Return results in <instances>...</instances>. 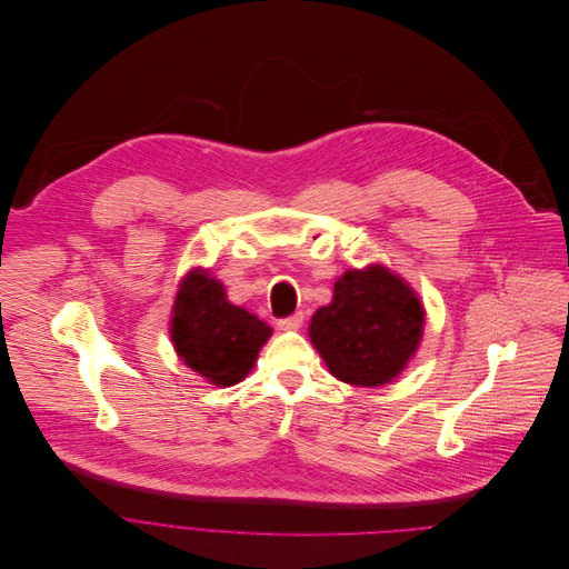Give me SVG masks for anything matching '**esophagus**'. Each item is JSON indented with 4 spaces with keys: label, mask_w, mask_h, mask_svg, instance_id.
Masks as SVG:
<instances>
[{
    "label": "esophagus",
    "mask_w": 569,
    "mask_h": 569,
    "mask_svg": "<svg viewBox=\"0 0 569 569\" xmlns=\"http://www.w3.org/2000/svg\"><path fill=\"white\" fill-rule=\"evenodd\" d=\"M302 320H305V313H302V311H296V313H291V316H287V318H280V320H278V327H280V329H300V327H302Z\"/></svg>",
    "instance_id": "1"
}]
</instances>
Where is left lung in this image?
Returning a JSON list of instances; mask_svg holds the SVG:
<instances>
[{"instance_id":"obj_1","label":"left lung","mask_w":569,"mask_h":569,"mask_svg":"<svg viewBox=\"0 0 569 569\" xmlns=\"http://www.w3.org/2000/svg\"><path fill=\"white\" fill-rule=\"evenodd\" d=\"M423 322L417 293L397 273L370 264L336 280L331 302L311 316L309 338L338 381L375 388L406 368Z\"/></svg>"}]
</instances>
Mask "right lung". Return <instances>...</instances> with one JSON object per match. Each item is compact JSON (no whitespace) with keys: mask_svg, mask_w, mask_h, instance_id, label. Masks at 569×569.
Masks as SVG:
<instances>
[{"mask_svg":"<svg viewBox=\"0 0 569 569\" xmlns=\"http://www.w3.org/2000/svg\"><path fill=\"white\" fill-rule=\"evenodd\" d=\"M170 336L179 359L212 386H236L256 366L271 327L226 300L208 271H190L172 305Z\"/></svg>","mask_w":569,"mask_h":569,"instance_id":"1","label":"right lung"}]
</instances>
